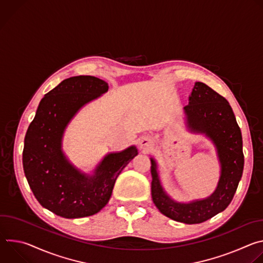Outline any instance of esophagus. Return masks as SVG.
<instances>
[{
  "mask_svg": "<svg viewBox=\"0 0 263 263\" xmlns=\"http://www.w3.org/2000/svg\"><path fill=\"white\" fill-rule=\"evenodd\" d=\"M138 144H139V147L141 148V149H147V148H149L151 147L152 145H153V141H152V139L151 138H148V137H141L140 139H139V141H138Z\"/></svg>",
  "mask_w": 263,
  "mask_h": 263,
  "instance_id": "34e87169",
  "label": "esophagus"
}]
</instances>
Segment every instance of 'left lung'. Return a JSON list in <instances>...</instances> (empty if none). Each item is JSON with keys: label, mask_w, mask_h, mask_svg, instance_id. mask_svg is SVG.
I'll return each mask as SVG.
<instances>
[{"label": "left lung", "mask_w": 263, "mask_h": 263, "mask_svg": "<svg viewBox=\"0 0 263 263\" xmlns=\"http://www.w3.org/2000/svg\"><path fill=\"white\" fill-rule=\"evenodd\" d=\"M185 124L192 133L203 134L213 143L219 167L214 192L205 199L183 203L163 189L158 163L151 157L152 199L165 216L184 223H200L223 211L231 203L243 171L242 137L228 101L202 82H196L189 105L184 107Z\"/></svg>", "instance_id": "left-lung-1"}]
</instances>
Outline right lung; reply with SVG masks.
Returning <instances> with one entry per match:
<instances>
[{"label":"right lung","instance_id":"obj_1","mask_svg":"<svg viewBox=\"0 0 263 263\" xmlns=\"http://www.w3.org/2000/svg\"><path fill=\"white\" fill-rule=\"evenodd\" d=\"M108 88L107 82L93 76L63 80L43 98L26 133L23 166L30 189L43 207L59 216L98 213L109 202L119 175L138 154L135 145L108 153L88 174L63 152V134L70 121Z\"/></svg>","mask_w":263,"mask_h":263}]
</instances>
